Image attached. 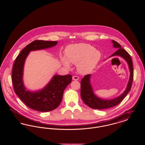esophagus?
<instances>
[{
	"instance_id": "1",
	"label": "esophagus",
	"mask_w": 145,
	"mask_h": 145,
	"mask_svg": "<svg viewBox=\"0 0 145 145\" xmlns=\"http://www.w3.org/2000/svg\"><path fill=\"white\" fill-rule=\"evenodd\" d=\"M72 79H73V80H78L79 79V77H78V76H73L72 77Z\"/></svg>"
}]
</instances>
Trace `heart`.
I'll return each mask as SVG.
<instances>
[{"label":"heart","instance_id":"b5f03b06","mask_svg":"<svg viewBox=\"0 0 145 145\" xmlns=\"http://www.w3.org/2000/svg\"><path fill=\"white\" fill-rule=\"evenodd\" d=\"M66 55L69 61L78 64L79 71L83 73H88L93 69L99 61L101 54L98 50L88 43H78L69 46L66 49ZM66 57H62V63L69 67V61Z\"/></svg>","mask_w":145,"mask_h":145}]
</instances>
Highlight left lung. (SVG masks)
<instances>
[{
	"mask_svg": "<svg viewBox=\"0 0 145 145\" xmlns=\"http://www.w3.org/2000/svg\"><path fill=\"white\" fill-rule=\"evenodd\" d=\"M112 43L114 47L118 49L112 56L118 55L122 57L128 62L129 70L131 71V76L128 84L127 85V89L124 92L117 98L110 99V100H104L101 99L93 93L91 85L90 84V74H87L81 80V86H80V95L83 99V102L89 106L90 108L95 109H105L115 106L120 103L124 97L127 96L128 93L131 90V85L134 77V71L133 66L131 57L129 53L124 49L122 48L121 45L117 42L113 40Z\"/></svg>",
	"mask_w": 145,
	"mask_h": 145,
	"instance_id": "left-lung-1",
	"label": "left lung"
}]
</instances>
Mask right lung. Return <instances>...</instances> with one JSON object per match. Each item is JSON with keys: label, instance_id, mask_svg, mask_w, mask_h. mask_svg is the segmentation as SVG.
Returning <instances> with one entry per match:
<instances>
[{"label": "right lung", "instance_id": "1", "mask_svg": "<svg viewBox=\"0 0 145 145\" xmlns=\"http://www.w3.org/2000/svg\"><path fill=\"white\" fill-rule=\"evenodd\" d=\"M57 41L35 40L23 49L16 57L12 71V82L16 95L29 108L35 110L47 112L53 110L61 102L63 91L71 83L72 76H54L42 90L36 92L26 90L23 80V71L25 60L30 51L50 48L57 44Z\"/></svg>", "mask_w": 145, "mask_h": 145}]
</instances>
